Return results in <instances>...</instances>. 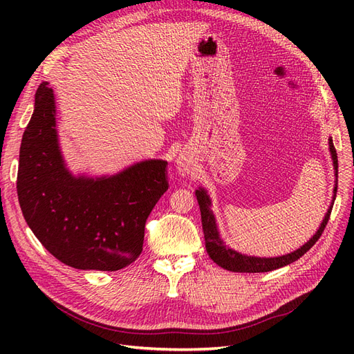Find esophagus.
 Wrapping results in <instances>:
<instances>
[{
	"label": "esophagus",
	"mask_w": 354,
	"mask_h": 354,
	"mask_svg": "<svg viewBox=\"0 0 354 354\" xmlns=\"http://www.w3.org/2000/svg\"><path fill=\"white\" fill-rule=\"evenodd\" d=\"M177 171L178 173L181 174V176H186V174H189L190 173V162L187 159H183V158H180L178 160H177Z\"/></svg>",
	"instance_id": "34e87169"
}]
</instances>
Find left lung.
Instances as JSON below:
<instances>
[{"label":"left lung","mask_w":354,"mask_h":354,"mask_svg":"<svg viewBox=\"0 0 354 354\" xmlns=\"http://www.w3.org/2000/svg\"><path fill=\"white\" fill-rule=\"evenodd\" d=\"M329 151L332 160H334V168H335V177L338 178V159H337V151L332 143V138H329ZM337 194V185L334 187V198H332L330 207L328 208V212L325 214V218L320 223L317 232L313 234V238H310L307 243L291 254H285L281 257H269V259H261V257H252V255H245L238 251H234L224 243L220 238V233L217 229L216 217H214L212 209H211V199L207 194L205 189L199 187L196 190V199L201 208V218H202V229H203V236H205V246L207 252L211 257V260L218 264L220 267L230 272H239V273H264V272H272L276 269H281L283 266L291 264L297 261L299 257H303L312 246L322 236V233L326 227L332 205H334Z\"/></svg>","instance_id":"left-lung-1"}]
</instances>
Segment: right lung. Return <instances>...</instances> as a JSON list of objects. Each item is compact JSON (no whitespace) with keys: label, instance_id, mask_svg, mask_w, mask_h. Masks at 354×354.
Returning <instances> with one entry per match:
<instances>
[{"label":"right lung","instance_id":"obj_1","mask_svg":"<svg viewBox=\"0 0 354 354\" xmlns=\"http://www.w3.org/2000/svg\"><path fill=\"white\" fill-rule=\"evenodd\" d=\"M167 165L149 159L111 177L72 176L59 147L55 94L42 82L20 145L19 203L30 230L59 261L115 272L143 250L146 220L168 190Z\"/></svg>","mask_w":354,"mask_h":354}]
</instances>
